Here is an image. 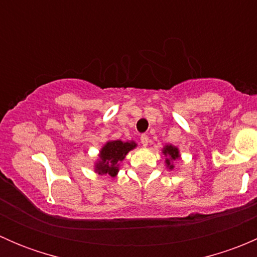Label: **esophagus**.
<instances>
[{"instance_id": "34e87169", "label": "esophagus", "mask_w": 257, "mask_h": 257, "mask_svg": "<svg viewBox=\"0 0 257 257\" xmlns=\"http://www.w3.org/2000/svg\"><path fill=\"white\" fill-rule=\"evenodd\" d=\"M141 143L143 147H147L148 143H149V137L147 134H142L141 136Z\"/></svg>"}]
</instances>
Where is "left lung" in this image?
Returning <instances> with one entry per match:
<instances>
[{
    "label": "left lung",
    "mask_w": 257,
    "mask_h": 257,
    "mask_svg": "<svg viewBox=\"0 0 257 257\" xmlns=\"http://www.w3.org/2000/svg\"><path fill=\"white\" fill-rule=\"evenodd\" d=\"M164 153L165 155H169V159H167V164L170 165V160H175L179 158V152L177 148L172 147V145H168V147L164 148ZM173 168V165H170V169Z\"/></svg>",
    "instance_id": "left-lung-1"
}]
</instances>
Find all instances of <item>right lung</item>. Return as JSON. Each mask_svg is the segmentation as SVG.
<instances>
[{
	"label": "right lung",
	"instance_id": "1",
	"mask_svg": "<svg viewBox=\"0 0 257 257\" xmlns=\"http://www.w3.org/2000/svg\"><path fill=\"white\" fill-rule=\"evenodd\" d=\"M136 143H123L120 141L108 142L100 152V163L97 164L99 174H109L114 177L118 172V163L124 159L126 153L136 148Z\"/></svg>",
	"mask_w": 257,
	"mask_h": 257
}]
</instances>
